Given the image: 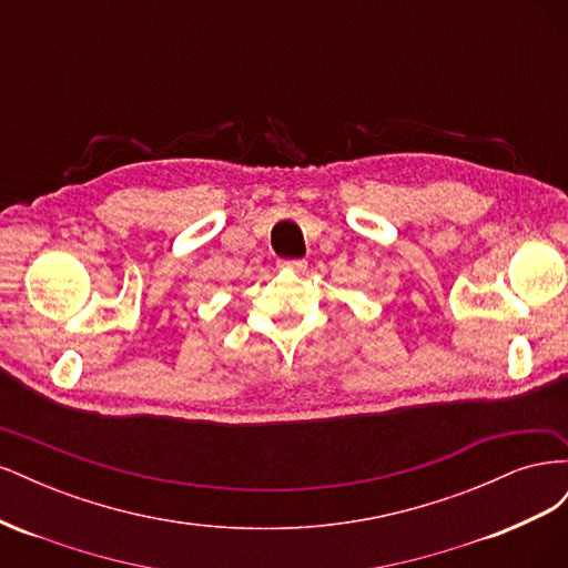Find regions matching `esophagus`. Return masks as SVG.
Instances as JSON below:
<instances>
[{
    "label": "esophagus",
    "instance_id": "1",
    "mask_svg": "<svg viewBox=\"0 0 568 568\" xmlns=\"http://www.w3.org/2000/svg\"><path fill=\"white\" fill-rule=\"evenodd\" d=\"M277 267H280V270H288V272L303 274V272L307 270V261H301V257H296V261H280Z\"/></svg>",
    "mask_w": 568,
    "mask_h": 568
}]
</instances>
